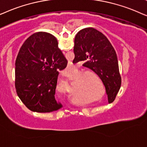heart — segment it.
<instances>
[{"label": "heart", "mask_w": 147, "mask_h": 147, "mask_svg": "<svg viewBox=\"0 0 147 147\" xmlns=\"http://www.w3.org/2000/svg\"><path fill=\"white\" fill-rule=\"evenodd\" d=\"M82 71H81V70H75V75H74L73 77H70V76H69L68 78L70 80H72V81H73V80L76 79V78H77V77H79V75H80L79 76V77L78 78V81H76L75 83V85L76 87H81V85H85V84L87 83V80H86L85 79H84V76L85 75V73H83L82 74L81 76L80 75L82 73ZM63 83H64V85H66V86H68V89L67 92L68 93V94H71L72 93V89L69 87V82H68V81L67 79L64 80V81H62Z\"/></svg>", "instance_id": "b5f03b06"}]
</instances>
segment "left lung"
I'll return each mask as SVG.
<instances>
[{
    "instance_id": "8db88e82",
    "label": "left lung",
    "mask_w": 147,
    "mask_h": 147,
    "mask_svg": "<svg viewBox=\"0 0 147 147\" xmlns=\"http://www.w3.org/2000/svg\"><path fill=\"white\" fill-rule=\"evenodd\" d=\"M73 63L83 66L97 74L105 87L108 102L112 103L121 87L118 58L114 48L106 37L93 27L77 33L74 46Z\"/></svg>"
}]
</instances>
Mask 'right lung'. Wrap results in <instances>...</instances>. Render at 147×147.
<instances>
[{
	"label": "right lung",
	"instance_id": "1",
	"mask_svg": "<svg viewBox=\"0 0 147 147\" xmlns=\"http://www.w3.org/2000/svg\"><path fill=\"white\" fill-rule=\"evenodd\" d=\"M67 60L58 41L47 32L35 33L25 40L15 61V88L29 109L48 113L62 107L55 98L59 72Z\"/></svg>",
	"mask_w": 147,
	"mask_h": 147
}]
</instances>
